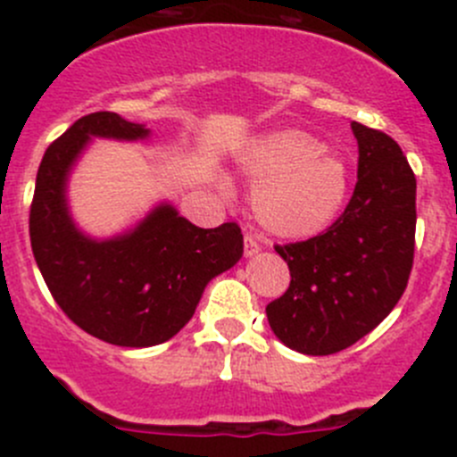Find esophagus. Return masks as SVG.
I'll use <instances>...</instances> for the list:
<instances>
[{"instance_id":"1","label":"esophagus","mask_w":457,"mask_h":457,"mask_svg":"<svg viewBox=\"0 0 457 457\" xmlns=\"http://www.w3.org/2000/svg\"><path fill=\"white\" fill-rule=\"evenodd\" d=\"M258 250H261V245H258V241L252 234H245V238H243V252H245V256H254L258 254Z\"/></svg>"}]
</instances>
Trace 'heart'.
Returning <instances> with one entry per match:
<instances>
[{
  "label": "heart",
  "mask_w": 457,
  "mask_h": 457,
  "mask_svg": "<svg viewBox=\"0 0 457 457\" xmlns=\"http://www.w3.org/2000/svg\"><path fill=\"white\" fill-rule=\"evenodd\" d=\"M238 168L252 186L254 219L278 238L325 232L347 203L349 168L343 156L298 128L254 137L238 152Z\"/></svg>",
  "instance_id": "1"
}]
</instances>
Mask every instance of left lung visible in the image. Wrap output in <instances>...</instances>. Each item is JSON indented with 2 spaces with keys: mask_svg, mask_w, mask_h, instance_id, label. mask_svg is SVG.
I'll return each mask as SVG.
<instances>
[{
  "mask_svg": "<svg viewBox=\"0 0 457 457\" xmlns=\"http://www.w3.org/2000/svg\"><path fill=\"white\" fill-rule=\"evenodd\" d=\"M358 181L314 238L276 245L289 287L265 307L271 331L307 356L343 352L376 329L407 289L416 247V177L389 135L352 123Z\"/></svg>",
  "mask_w": 457,
  "mask_h": 457,
  "instance_id": "1",
  "label": "left lung"
}]
</instances>
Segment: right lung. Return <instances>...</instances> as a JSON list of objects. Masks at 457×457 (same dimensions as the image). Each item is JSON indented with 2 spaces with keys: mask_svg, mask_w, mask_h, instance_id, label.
Masks as SVG:
<instances>
[{
  "mask_svg": "<svg viewBox=\"0 0 457 457\" xmlns=\"http://www.w3.org/2000/svg\"><path fill=\"white\" fill-rule=\"evenodd\" d=\"M147 135L145 126L117 112L77 119L46 150L30 205L32 254L53 298L77 327L119 347H152L179 334L195 316L205 285L243 256L237 223L196 228L168 203L108 241L77 229L66 181L87 141Z\"/></svg>",
  "mask_w": 457,
  "mask_h": 457,
  "instance_id": "add662e5",
  "label": "right lung"
}]
</instances>
